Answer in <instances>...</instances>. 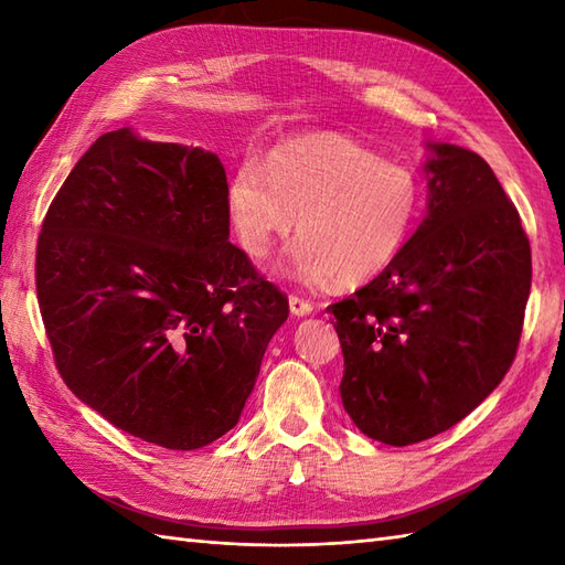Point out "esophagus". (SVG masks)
<instances>
[{
  "label": "esophagus",
  "instance_id": "obj_1",
  "mask_svg": "<svg viewBox=\"0 0 565 565\" xmlns=\"http://www.w3.org/2000/svg\"><path fill=\"white\" fill-rule=\"evenodd\" d=\"M289 308H291V313L298 318L313 313V303L306 301V298H301V296H289Z\"/></svg>",
  "mask_w": 565,
  "mask_h": 565
}]
</instances>
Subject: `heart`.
Wrapping results in <instances>:
<instances>
[{
	"instance_id": "1",
	"label": "heart",
	"mask_w": 565,
	"mask_h": 565,
	"mask_svg": "<svg viewBox=\"0 0 565 565\" xmlns=\"http://www.w3.org/2000/svg\"><path fill=\"white\" fill-rule=\"evenodd\" d=\"M227 218L252 259L298 231L279 271L303 284H362L401 255L423 206L411 167L383 160L338 134L276 148L267 164L245 160L225 191ZM299 223H295V215Z\"/></svg>"
}]
</instances>
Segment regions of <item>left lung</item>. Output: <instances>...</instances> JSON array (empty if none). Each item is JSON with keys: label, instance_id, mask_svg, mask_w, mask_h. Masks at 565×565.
Here are the masks:
<instances>
[{"label": "left lung", "instance_id": "obj_1", "mask_svg": "<svg viewBox=\"0 0 565 565\" xmlns=\"http://www.w3.org/2000/svg\"><path fill=\"white\" fill-rule=\"evenodd\" d=\"M429 152L423 223L374 281L328 308L344 411L391 447L439 435L495 391L532 286L530 237L490 164L449 142Z\"/></svg>", "mask_w": 565, "mask_h": 565}]
</instances>
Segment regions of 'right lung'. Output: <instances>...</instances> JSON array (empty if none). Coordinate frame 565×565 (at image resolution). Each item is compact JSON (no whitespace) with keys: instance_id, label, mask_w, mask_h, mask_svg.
<instances>
[{"instance_id":"1","label":"right lung","mask_w":565,"mask_h":565,"mask_svg":"<svg viewBox=\"0 0 565 565\" xmlns=\"http://www.w3.org/2000/svg\"><path fill=\"white\" fill-rule=\"evenodd\" d=\"M218 154L130 128L94 140L35 247L67 388L118 429L191 451L231 431L289 298L231 239Z\"/></svg>"}]
</instances>
